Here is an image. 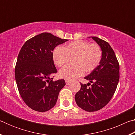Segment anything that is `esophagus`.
I'll return each mask as SVG.
<instances>
[{"mask_svg":"<svg viewBox=\"0 0 135 135\" xmlns=\"http://www.w3.org/2000/svg\"><path fill=\"white\" fill-rule=\"evenodd\" d=\"M71 81H68V80H65V84L66 85H68V84H70Z\"/></svg>","mask_w":135,"mask_h":135,"instance_id":"obj_1","label":"esophagus"}]
</instances>
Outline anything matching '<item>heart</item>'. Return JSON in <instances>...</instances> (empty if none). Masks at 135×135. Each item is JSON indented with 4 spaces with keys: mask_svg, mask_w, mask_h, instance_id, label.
Masks as SVG:
<instances>
[{
    "mask_svg": "<svg viewBox=\"0 0 135 135\" xmlns=\"http://www.w3.org/2000/svg\"><path fill=\"white\" fill-rule=\"evenodd\" d=\"M102 56V52L99 45L83 40L71 42L64 48L57 46L52 54L54 62L58 67L67 65L70 57H75V65L67 66L59 71V76L67 80L76 79L84 72L93 71L99 65Z\"/></svg>",
    "mask_w": 135,
    "mask_h": 135,
    "instance_id": "b5f03b06",
    "label": "heart"
}]
</instances>
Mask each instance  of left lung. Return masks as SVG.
<instances>
[{
  "label": "left lung",
  "mask_w": 135,
  "mask_h": 135,
  "mask_svg": "<svg viewBox=\"0 0 135 135\" xmlns=\"http://www.w3.org/2000/svg\"><path fill=\"white\" fill-rule=\"evenodd\" d=\"M91 37L101 48L102 59L97 68L84 77L92 83L90 88H88L90 83H80V89L75 95L77 105L88 112L99 110L108 103L120 78L119 64L111 46L97 37Z\"/></svg>",
  "instance_id": "left-lung-1"
}]
</instances>
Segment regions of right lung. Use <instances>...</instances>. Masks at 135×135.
Here are the masks:
<instances>
[{
    "mask_svg": "<svg viewBox=\"0 0 135 135\" xmlns=\"http://www.w3.org/2000/svg\"><path fill=\"white\" fill-rule=\"evenodd\" d=\"M67 40L42 33L26 41L20 50L15 68V80L22 99L33 110L45 112L53 108L65 85L64 79L54 81L51 76L57 73L52 52Z\"/></svg>",
    "mask_w": 135,
    "mask_h": 135,
    "instance_id": "1",
    "label": "right lung"
}]
</instances>
